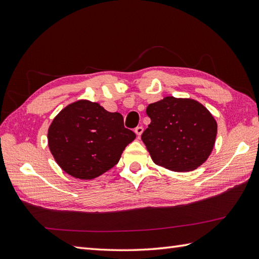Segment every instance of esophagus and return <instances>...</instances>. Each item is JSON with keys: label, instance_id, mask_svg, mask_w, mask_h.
<instances>
[{"label": "esophagus", "instance_id": "obj_1", "mask_svg": "<svg viewBox=\"0 0 259 259\" xmlns=\"http://www.w3.org/2000/svg\"><path fill=\"white\" fill-rule=\"evenodd\" d=\"M135 133H136L137 136L140 137V136L142 135V133H144V128H142L141 125H140V126H137V128L135 129Z\"/></svg>", "mask_w": 259, "mask_h": 259}]
</instances>
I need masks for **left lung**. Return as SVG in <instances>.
Segmentation results:
<instances>
[{"label":"left lung","mask_w":259,"mask_h":259,"mask_svg":"<svg viewBox=\"0 0 259 259\" xmlns=\"http://www.w3.org/2000/svg\"><path fill=\"white\" fill-rule=\"evenodd\" d=\"M146 112L151 122L141 139L158 166L176 172L192 171L210 156L217 121L200 102L164 97L149 104Z\"/></svg>","instance_id":"left-lung-1"}]
</instances>
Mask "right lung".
<instances>
[{"mask_svg":"<svg viewBox=\"0 0 259 259\" xmlns=\"http://www.w3.org/2000/svg\"><path fill=\"white\" fill-rule=\"evenodd\" d=\"M135 139L119 112H109L89 100L68 104L48 130L54 160L63 171L81 180L95 179L114 167Z\"/></svg>","mask_w":259,"mask_h":259,"instance_id":"add662e5","label":"right lung"}]
</instances>
